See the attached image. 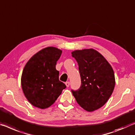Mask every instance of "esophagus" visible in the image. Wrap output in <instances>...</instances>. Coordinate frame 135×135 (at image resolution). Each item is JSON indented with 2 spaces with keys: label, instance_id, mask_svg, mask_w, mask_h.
<instances>
[{
  "label": "esophagus",
  "instance_id": "34e87169",
  "mask_svg": "<svg viewBox=\"0 0 135 135\" xmlns=\"http://www.w3.org/2000/svg\"><path fill=\"white\" fill-rule=\"evenodd\" d=\"M65 84L66 86H67V87H68V86H70V82H66L65 83Z\"/></svg>",
  "mask_w": 135,
  "mask_h": 135
}]
</instances>
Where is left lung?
<instances>
[{"instance_id": "1", "label": "left lung", "mask_w": 135, "mask_h": 135, "mask_svg": "<svg viewBox=\"0 0 135 135\" xmlns=\"http://www.w3.org/2000/svg\"><path fill=\"white\" fill-rule=\"evenodd\" d=\"M79 65L80 88L71 91L76 102L88 112L104 105L114 89V72L104 57L93 49L76 50L71 52Z\"/></svg>"}]
</instances>
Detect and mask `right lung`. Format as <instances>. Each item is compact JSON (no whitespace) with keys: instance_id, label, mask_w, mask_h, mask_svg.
Listing matches in <instances>:
<instances>
[{"instance_id":"add662e5","label":"right lung","mask_w":135,"mask_h":135,"mask_svg":"<svg viewBox=\"0 0 135 135\" xmlns=\"http://www.w3.org/2000/svg\"><path fill=\"white\" fill-rule=\"evenodd\" d=\"M62 50L47 47L31 57L23 68L21 78V88L28 102L41 109L54 103L65 85L59 80L56 64Z\"/></svg>"}]
</instances>
